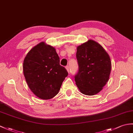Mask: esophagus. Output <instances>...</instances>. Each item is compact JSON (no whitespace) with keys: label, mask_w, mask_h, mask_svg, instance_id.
<instances>
[{"label":"esophagus","mask_w":133,"mask_h":133,"mask_svg":"<svg viewBox=\"0 0 133 133\" xmlns=\"http://www.w3.org/2000/svg\"><path fill=\"white\" fill-rule=\"evenodd\" d=\"M66 70H67V72L69 73V72H70V68H69V66H66Z\"/></svg>","instance_id":"34e87169"}]
</instances>
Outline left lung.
<instances>
[{
  "label": "left lung",
  "instance_id": "1",
  "mask_svg": "<svg viewBox=\"0 0 133 133\" xmlns=\"http://www.w3.org/2000/svg\"><path fill=\"white\" fill-rule=\"evenodd\" d=\"M79 71L75 81L80 92L92 96L100 92L109 79L110 58L100 44L92 39L77 47Z\"/></svg>",
  "mask_w": 133,
  "mask_h": 133
}]
</instances>
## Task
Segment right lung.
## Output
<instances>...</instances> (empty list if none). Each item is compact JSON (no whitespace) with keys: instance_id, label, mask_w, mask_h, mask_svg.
Wrapping results in <instances>:
<instances>
[{"instance_id":"add662e5","label":"right lung","mask_w":133,"mask_h":133,"mask_svg":"<svg viewBox=\"0 0 133 133\" xmlns=\"http://www.w3.org/2000/svg\"><path fill=\"white\" fill-rule=\"evenodd\" d=\"M59 62L55 49L45 42L34 46L25 57V79L30 90L38 98L50 99L59 92L68 75L67 70Z\"/></svg>"}]
</instances>
